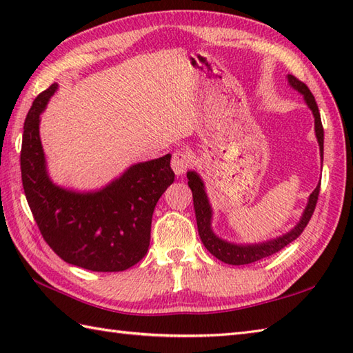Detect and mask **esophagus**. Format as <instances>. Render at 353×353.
Segmentation results:
<instances>
[{
    "instance_id": "obj_1",
    "label": "esophagus",
    "mask_w": 353,
    "mask_h": 353,
    "mask_svg": "<svg viewBox=\"0 0 353 353\" xmlns=\"http://www.w3.org/2000/svg\"><path fill=\"white\" fill-rule=\"evenodd\" d=\"M192 167V156L186 150H176L171 157V168L176 176H183Z\"/></svg>"
}]
</instances>
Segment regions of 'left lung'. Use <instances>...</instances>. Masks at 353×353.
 Returning a JSON list of instances; mask_svg holds the SVG:
<instances>
[{
	"instance_id": "left-lung-1",
	"label": "left lung",
	"mask_w": 353,
	"mask_h": 353,
	"mask_svg": "<svg viewBox=\"0 0 353 353\" xmlns=\"http://www.w3.org/2000/svg\"><path fill=\"white\" fill-rule=\"evenodd\" d=\"M288 81H290V85L296 89V91H299L305 97L306 104H308L310 109L312 110L314 119H316V137H317L319 145H320L321 157H323V125H321V118H320V112H319L316 99H314V95L311 94L310 88L306 86L303 81L299 80L297 77L288 74ZM186 177H188V185L192 191L194 211H196L197 229H199V235H200L201 243L205 244L206 249L211 252L216 259H220L223 262H226V264H232V265L252 264V262H256L259 259L272 256V254L282 250L285 245H288L290 243L294 241L297 236H301V234L306 228V224L310 223L311 216L314 214V209H316L317 200H319V192H320V183H319L317 188L314 190L310 196L308 205H306V208H305V212L302 215L301 221H299L297 226L292 230H290L288 234H285V235L276 238V239H272V241H267V243L238 245V244L223 241V239H220L214 234L211 229L212 211H211V205H209L208 197H206L203 182H201V179L199 177L197 172H194V171H188Z\"/></svg>"
}]
</instances>
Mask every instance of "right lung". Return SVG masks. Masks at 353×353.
Masks as SVG:
<instances>
[{
    "mask_svg": "<svg viewBox=\"0 0 353 353\" xmlns=\"http://www.w3.org/2000/svg\"><path fill=\"white\" fill-rule=\"evenodd\" d=\"M57 85L36 97L21 147L22 186L33 219L52 252L91 272H124L145 256L157 200L174 181L170 154L133 165L95 192L56 186L45 168L39 117Z\"/></svg>",
    "mask_w": 353,
    "mask_h": 353,
    "instance_id": "right-lung-1",
    "label": "right lung"
}]
</instances>
